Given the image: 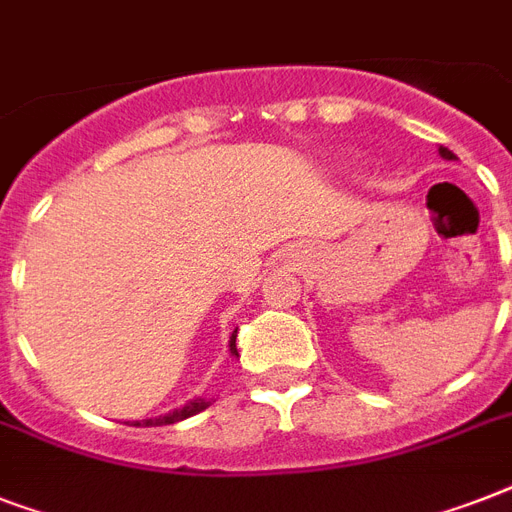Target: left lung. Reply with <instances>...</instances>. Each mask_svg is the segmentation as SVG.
<instances>
[{
    "instance_id": "obj_1",
    "label": "left lung",
    "mask_w": 512,
    "mask_h": 512,
    "mask_svg": "<svg viewBox=\"0 0 512 512\" xmlns=\"http://www.w3.org/2000/svg\"><path fill=\"white\" fill-rule=\"evenodd\" d=\"M438 154L444 156V159H454V154H452V151H449V148H444V146L438 148Z\"/></svg>"
}]
</instances>
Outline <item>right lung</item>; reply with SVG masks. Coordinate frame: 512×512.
I'll use <instances>...</instances> for the list:
<instances>
[{"label": "right lung", "mask_w": 512, "mask_h": 512, "mask_svg": "<svg viewBox=\"0 0 512 512\" xmlns=\"http://www.w3.org/2000/svg\"><path fill=\"white\" fill-rule=\"evenodd\" d=\"M231 353L236 356V335L231 337ZM209 406V401H204V398H196V401H191V404H185L183 409H175V412L164 414V417H156V420H143V422H135V425H172V422H180V420H188V417H193V414L204 412Z\"/></svg>", "instance_id": "add662e5"}]
</instances>
